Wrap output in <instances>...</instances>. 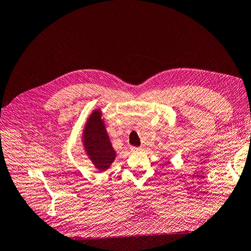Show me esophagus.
Returning a JSON list of instances; mask_svg holds the SVG:
<instances>
[{
	"instance_id": "obj_1",
	"label": "esophagus",
	"mask_w": 251,
	"mask_h": 251,
	"mask_svg": "<svg viewBox=\"0 0 251 251\" xmlns=\"http://www.w3.org/2000/svg\"><path fill=\"white\" fill-rule=\"evenodd\" d=\"M130 149H131L132 152H140V151L142 150V149L140 148V147H131Z\"/></svg>"
}]
</instances>
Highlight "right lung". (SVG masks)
Listing matches in <instances>:
<instances>
[{
	"label": "right lung",
	"mask_w": 251,
	"mask_h": 251,
	"mask_svg": "<svg viewBox=\"0 0 251 251\" xmlns=\"http://www.w3.org/2000/svg\"><path fill=\"white\" fill-rule=\"evenodd\" d=\"M83 142L92 163L100 171L106 170L115 159V151L112 148L109 136L106 134L100 111H96L88 120Z\"/></svg>",
	"instance_id": "1"
}]
</instances>
